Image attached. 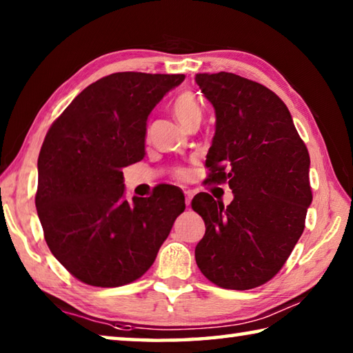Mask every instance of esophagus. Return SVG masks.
Returning a JSON list of instances; mask_svg holds the SVG:
<instances>
[{
  "instance_id": "obj_1",
  "label": "esophagus",
  "mask_w": 353,
  "mask_h": 353,
  "mask_svg": "<svg viewBox=\"0 0 353 353\" xmlns=\"http://www.w3.org/2000/svg\"><path fill=\"white\" fill-rule=\"evenodd\" d=\"M191 198H193V193L191 191H185V204H187V207H190L191 204Z\"/></svg>"
}]
</instances>
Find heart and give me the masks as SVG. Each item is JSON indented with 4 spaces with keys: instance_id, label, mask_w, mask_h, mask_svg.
<instances>
[{
    "instance_id": "b5f03b06",
    "label": "heart",
    "mask_w": 353,
    "mask_h": 353,
    "mask_svg": "<svg viewBox=\"0 0 353 353\" xmlns=\"http://www.w3.org/2000/svg\"><path fill=\"white\" fill-rule=\"evenodd\" d=\"M172 113H174L177 121L185 128L191 121H194V119H201L202 109L194 94L190 92H185L182 94H179V97L174 99V103H172ZM176 176L183 177L185 171L177 170Z\"/></svg>"
}]
</instances>
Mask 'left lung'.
<instances>
[{"mask_svg": "<svg viewBox=\"0 0 353 353\" xmlns=\"http://www.w3.org/2000/svg\"><path fill=\"white\" fill-rule=\"evenodd\" d=\"M196 83L216 113L207 181L234 191L227 207L208 193L191 201L205 223L196 263L221 288L252 290L282 270L305 227L308 149L288 107L261 83L225 71L196 74Z\"/></svg>", "mask_w": 353, "mask_h": 353, "instance_id": "obj_1", "label": "left lung"}]
</instances>
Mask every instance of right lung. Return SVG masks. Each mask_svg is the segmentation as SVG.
<instances>
[{
	"label": "right lung",
	"instance_id": "obj_1",
	"mask_svg": "<svg viewBox=\"0 0 353 353\" xmlns=\"http://www.w3.org/2000/svg\"><path fill=\"white\" fill-rule=\"evenodd\" d=\"M183 79L109 74L77 94L48 130L35 207L48 248L83 283L112 288L140 279L185 210L176 187L126 201L121 171L145 157L149 113Z\"/></svg>",
	"mask_w": 353,
	"mask_h": 353
}]
</instances>
